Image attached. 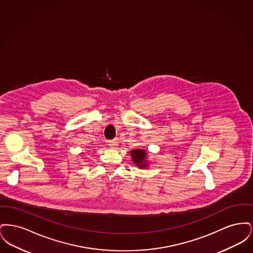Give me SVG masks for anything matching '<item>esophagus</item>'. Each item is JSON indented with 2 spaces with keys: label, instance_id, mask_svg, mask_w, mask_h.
<instances>
[{
  "label": "esophagus",
  "instance_id": "obj_1",
  "mask_svg": "<svg viewBox=\"0 0 253 253\" xmlns=\"http://www.w3.org/2000/svg\"><path fill=\"white\" fill-rule=\"evenodd\" d=\"M118 145H119V142H118V140H116V139H114V140H109L108 141L109 147H111V148H113V149L117 148Z\"/></svg>",
  "mask_w": 253,
  "mask_h": 253
}]
</instances>
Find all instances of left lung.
Masks as SVG:
<instances>
[{
    "label": "left lung",
    "instance_id": "1",
    "mask_svg": "<svg viewBox=\"0 0 253 253\" xmlns=\"http://www.w3.org/2000/svg\"><path fill=\"white\" fill-rule=\"evenodd\" d=\"M132 162L140 169L148 168V152L144 149H133L130 152Z\"/></svg>",
    "mask_w": 253,
    "mask_h": 253
}]
</instances>
